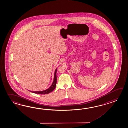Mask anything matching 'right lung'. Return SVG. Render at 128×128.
Returning <instances> with one entry per match:
<instances>
[{"label":"right lung","instance_id":"1","mask_svg":"<svg viewBox=\"0 0 128 128\" xmlns=\"http://www.w3.org/2000/svg\"><path fill=\"white\" fill-rule=\"evenodd\" d=\"M56 70H57V68L56 69L55 72H54V80L53 81V82L52 84L51 85V86H50L48 89H46L44 91H30L31 92L37 94H48L50 92H52L54 91V89L55 88L56 86Z\"/></svg>","mask_w":128,"mask_h":128}]
</instances>
